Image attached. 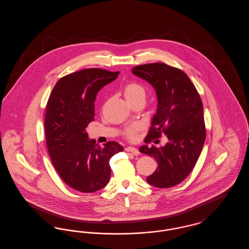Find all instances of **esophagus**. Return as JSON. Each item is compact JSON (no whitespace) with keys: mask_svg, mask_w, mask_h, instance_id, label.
<instances>
[{"mask_svg":"<svg viewBox=\"0 0 249 249\" xmlns=\"http://www.w3.org/2000/svg\"><path fill=\"white\" fill-rule=\"evenodd\" d=\"M126 151L130 152V153H132L133 155L139 154V150H138L137 148L133 147V146H128V147H126Z\"/></svg>","mask_w":249,"mask_h":249,"instance_id":"34e87169","label":"esophagus"}]
</instances>
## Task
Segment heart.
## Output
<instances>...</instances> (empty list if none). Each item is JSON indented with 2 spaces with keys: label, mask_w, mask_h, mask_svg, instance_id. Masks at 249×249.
I'll use <instances>...</instances> for the list:
<instances>
[{
  "label": "heart",
  "mask_w": 249,
  "mask_h": 249,
  "mask_svg": "<svg viewBox=\"0 0 249 249\" xmlns=\"http://www.w3.org/2000/svg\"><path fill=\"white\" fill-rule=\"evenodd\" d=\"M124 96L130 104H132L139 100H144L145 90L140 84L136 83V82H130L124 87ZM136 130H137L136 126H132V127L128 128L127 130H125V136L130 140L134 139Z\"/></svg>",
  "instance_id": "heart-1"
}]
</instances>
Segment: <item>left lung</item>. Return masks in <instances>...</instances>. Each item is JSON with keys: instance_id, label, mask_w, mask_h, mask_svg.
Returning a JSON list of instances; mask_svg holds the SVG:
<instances>
[{"instance_id": "obj_1", "label": "left lung", "mask_w": 249, "mask_h": 249, "mask_svg": "<svg viewBox=\"0 0 249 249\" xmlns=\"http://www.w3.org/2000/svg\"><path fill=\"white\" fill-rule=\"evenodd\" d=\"M131 71L154 88L158 99L157 112L144 142L160 138L161 133L169 140L161 147L146 144L140 147L141 153L153 157L158 162L146 181L156 188H171L190 175L205 141L201 97L184 71L165 63L138 65Z\"/></svg>"}]
</instances>
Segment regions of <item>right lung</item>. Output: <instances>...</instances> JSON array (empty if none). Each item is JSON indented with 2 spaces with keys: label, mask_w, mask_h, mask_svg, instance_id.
<instances>
[{
  "label": "right lung",
  "mask_w": 249,
  "mask_h": 249,
  "mask_svg": "<svg viewBox=\"0 0 249 249\" xmlns=\"http://www.w3.org/2000/svg\"><path fill=\"white\" fill-rule=\"evenodd\" d=\"M119 71L89 68L61 77L48 98L45 132L48 153L66 185L81 192L105 188L110 179V159L123 151L117 142L101 147L86 131L94 120V102L103 87Z\"/></svg>",
  "instance_id": "right-lung-1"
}]
</instances>
